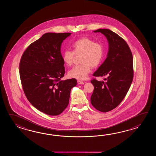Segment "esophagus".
Here are the masks:
<instances>
[{
	"label": "esophagus",
	"instance_id": "esophagus-1",
	"mask_svg": "<svg viewBox=\"0 0 156 156\" xmlns=\"http://www.w3.org/2000/svg\"><path fill=\"white\" fill-rule=\"evenodd\" d=\"M77 83L79 84V85H83L84 84V83L83 82V81H80V80H77Z\"/></svg>",
	"mask_w": 156,
	"mask_h": 156
}]
</instances>
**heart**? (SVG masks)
<instances>
[{
    "label": "heart",
    "instance_id": "1",
    "mask_svg": "<svg viewBox=\"0 0 156 156\" xmlns=\"http://www.w3.org/2000/svg\"><path fill=\"white\" fill-rule=\"evenodd\" d=\"M73 51L65 50L62 53V60L67 66L73 64L75 55H81L80 61L82 63L73 67L68 73L70 78L85 80L89 74L91 67L95 68L103 60L104 50L103 45L95 42L94 40L83 37L73 43Z\"/></svg>",
    "mask_w": 156,
    "mask_h": 156
}]
</instances>
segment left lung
<instances>
[{"label":"left lung","instance_id":"1","mask_svg":"<svg viewBox=\"0 0 156 156\" xmlns=\"http://www.w3.org/2000/svg\"><path fill=\"white\" fill-rule=\"evenodd\" d=\"M106 37L109 48L106 59L93 73L96 77L108 76L104 81H91L94 86L91 103L96 109L108 112L115 108L126 96L133 79L132 53L126 42L108 29H98Z\"/></svg>","mask_w":156,"mask_h":156}]
</instances>
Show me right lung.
<instances>
[{
    "label": "right lung",
    "mask_w": 156,
    "mask_h": 156,
    "mask_svg": "<svg viewBox=\"0 0 156 156\" xmlns=\"http://www.w3.org/2000/svg\"><path fill=\"white\" fill-rule=\"evenodd\" d=\"M71 33H46L31 43L20 64L24 92L37 109L50 115L62 113L69 103L76 79L61 80L65 73L61 52L63 40Z\"/></svg>",
    "instance_id": "1"
}]
</instances>
